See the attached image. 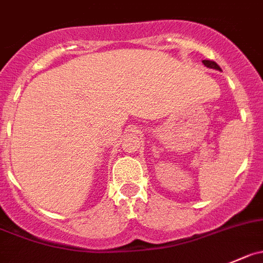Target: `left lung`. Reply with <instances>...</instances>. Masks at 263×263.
I'll return each instance as SVG.
<instances>
[{
	"mask_svg": "<svg viewBox=\"0 0 263 263\" xmlns=\"http://www.w3.org/2000/svg\"><path fill=\"white\" fill-rule=\"evenodd\" d=\"M203 64H204L207 68H211V69H216V70H221V68L218 67L217 63L212 60H203Z\"/></svg>",
	"mask_w": 263,
	"mask_h": 263,
	"instance_id": "8db88e82",
	"label": "left lung"
}]
</instances>
